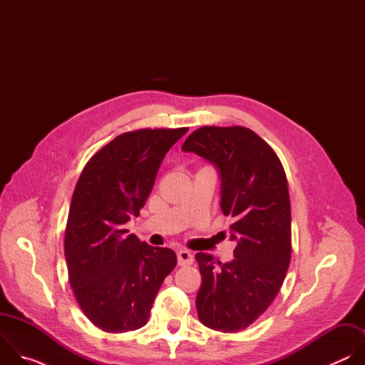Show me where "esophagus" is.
Returning <instances> with one entry per match:
<instances>
[{
	"mask_svg": "<svg viewBox=\"0 0 365 365\" xmlns=\"http://www.w3.org/2000/svg\"><path fill=\"white\" fill-rule=\"evenodd\" d=\"M178 263L179 266H189L193 263V255L187 250H180L178 251Z\"/></svg>",
	"mask_w": 365,
	"mask_h": 365,
	"instance_id": "1",
	"label": "esophagus"
}]
</instances>
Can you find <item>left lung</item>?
Listing matches in <instances>:
<instances>
[{
	"label": "left lung",
	"instance_id": "1",
	"mask_svg": "<svg viewBox=\"0 0 365 365\" xmlns=\"http://www.w3.org/2000/svg\"><path fill=\"white\" fill-rule=\"evenodd\" d=\"M212 163L221 178V210L234 222V259L195 255L202 276L196 296L199 321L211 329L238 332L277 296L292 254L290 199L274 150L245 127H200L182 145Z\"/></svg>",
	"mask_w": 365,
	"mask_h": 365
}]
</instances>
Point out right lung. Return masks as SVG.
Wrapping results in <instances>:
<instances>
[{"label":"right lung","instance_id":"1","mask_svg":"<svg viewBox=\"0 0 365 365\" xmlns=\"http://www.w3.org/2000/svg\"><path fill=\"white\" fill-rule=\"evenodd\" d=\"M187 128L124 133L92 155L76 183L65 234L69 282L86 318L106 332L144 327L178 259L128 234L170 147Z\"/></svg>","mask_w":365,"mask_h":365}]
</instances>
